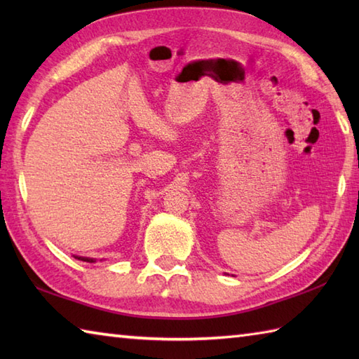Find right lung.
<instances>
[{
  "mask_svg": "<svg viewBox=\"0 0 359 359\" xmlns=\"http://www.w3.org/2000/svg\"><path fill=\"white\" fill-rule=\"evenodd\" d=\"M77 259H80V261H83V262H95L94 259H90V257H77Z\"/></svg>",
  "mask_w": 359,
  "mask_h": 359,
  "instance_id": "right-lung-1",
  "label": "right lung"
}]
</instances>
